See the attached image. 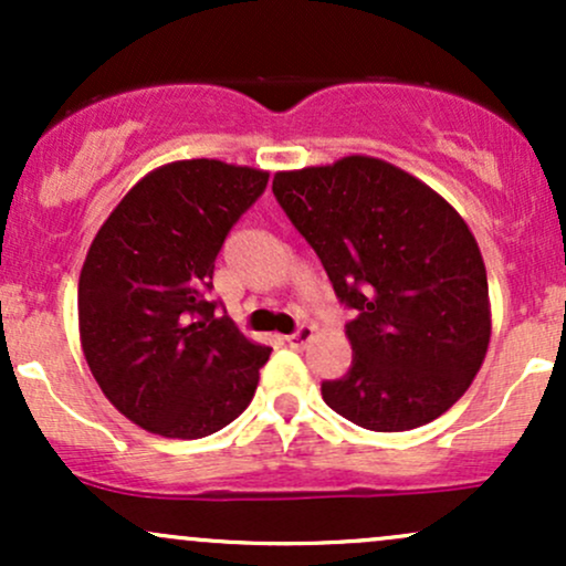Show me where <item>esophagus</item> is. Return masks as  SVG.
I'll return each instance as SVG.
<instances>
[{"label":"esophagus","mask_w":566,"mask_h":566,"mask_svg":"<svg viewBox=\"0 0 566 566\" xmlns=\"http://www.w3.org/2000/svg\"><path fill=\"white\" fill-rule=\"evenodd\" d=\"M311 337H314V327H308V324H303V327H297L295 333L284 337V340H287L290 348H303L305 343L311 340Z\"/></svg>","instance_id":"1"}]
</instances>
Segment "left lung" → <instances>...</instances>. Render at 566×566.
Listing matches in <instances>:
<instances>
[{
  "label": "left lung",
  "instance_id": "8db88e82",
  "mask_svg": "<svg viewBox=\"0 0 566 566\" xmlns=\"http://www.w3.org/2000/svg\"><path fill=\"white\" fill-rule=\"evenodd\" d=\"M274 197L354 311L348 373L322 399L367 431H409L469 391L490 346V290L465 220L375 157L276 172Z\"/></svg>",
  "mask_w": 566,
  "mask_h": 566
}]
</instances>
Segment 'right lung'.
<instances>
[{
  "instance_id": "add662e5",
  "label": "right lung",
  "mask_w": 566,
  "mask_h": 566,
  "mask_svg": "<svg viewBox=\"0 0 566 566\" xmlns=\"http://www.w3.org/2000/svg\"><path fill=\"white\" fill-rule=\"evenodd\" d=\"M269 172L184 159L138 180L90 244L80 337L106 399L146 431L201 439L252 401L271 348L218 316L216 258Z\"/></svg>"
}]
</instances>
